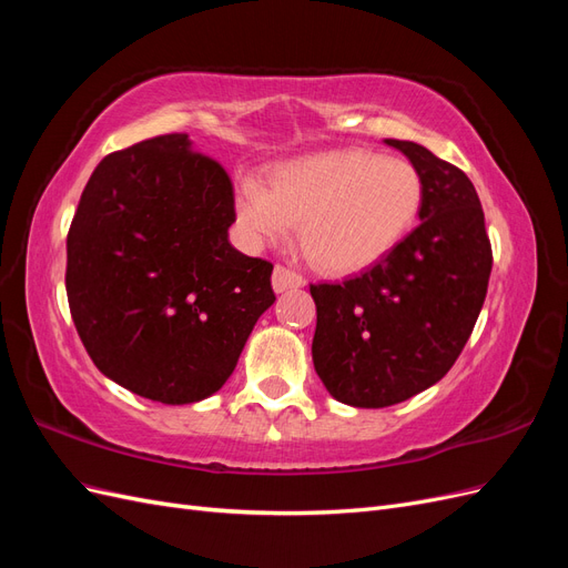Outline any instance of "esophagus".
Masks as SVG:
<instances>
[{
    "instance_id": "34e87169",
    "label": "esophagus",
    "mask_w": 568,
    "mask_h": 568,
    "mask_svg": "<svg viewBox=\"0 0 568 568\" xmlns=\"http://www.w3.org/2000/svg\"><path fill=\"white\" fill-rule=\"evenodd\" d=\"M303 286H305V280L301 277V274L291 272V270L282 267V265L274 267V272H272V288L277 291V294H284V291H288V288H303Z\"/></svg>"
}]
</instances>
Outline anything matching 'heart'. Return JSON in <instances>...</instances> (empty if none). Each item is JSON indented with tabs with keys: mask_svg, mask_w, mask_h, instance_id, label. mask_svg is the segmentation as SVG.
Here are the masks:
<instances>
[{
	"mask_svg": "<svg viewBox=\"0 0 568 568\" xmlns=\"http://www.w3.org/2000/svg\"><path fill=\"white\" fill-rule=\"evenodd\" d=\"M424 203L417 168L365 149L311 153L272 168L267 186L239 180L236 222L246 244L298 242L317 270L351 274L379 263L415 227Z\"/></svg>",
	"mask_w": 568,
	"mask_h": 568,
	"instance_id": "1",
	"label": "heart"
}]
</instances>
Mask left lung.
<instances>
[{
  "mask_svg": "<svg viewBox=\"0 0 568 568\" xmlns=\"http://www.w3.org/2000/svg\"><path fill=\"white\" fill-rule=\"evenodd\" d=\"M384 144L422 175L417 230L357 277L311 286L315 372L353 407H388L438 384L471 336L493 267L471 180L422 144Z\"/></svg>",
  "mask_w": 568,
  "mask_h": 568,
  "instance_id": "left-lung-1",
  "label": "left lung"
}]
</instances>
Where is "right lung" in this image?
<instances>
[{"label":"right lung","instance_id":"obj_1","mask_svg":"<svg viewBox=\"0 0 568 568\" xmlns=\"http://www.w3.org/2000/svg\"><path fill=\"white\" fill-rule=\"evenodd\" d=\"M234 189L189 134L109 153L68 232L65 291L92 363L163 405H192L234 372L274 303L272 265L230 244Z\"/></svg>","mask_w":568,"mask_h":568}]
</instances>
